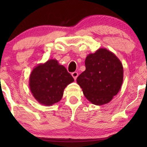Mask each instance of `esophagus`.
Wrapping results in <instances>:
<instances>
[{
  "mask_svg": "<svg viewBox=\"0 0 147 147\" xmlns=\"http://www.w3.org/2000/svg\"><path fill=\"white\" fill-rule=\"evenodd\" d=\"M71 76H72V77L74 78V80H76V79H77L78 76V72H76V71H74L71 74Z\"/></svg>",
  "mask_w": 147,
  "mask_h": 147,
  "instance_id": "34e87169",
  "label": "esophagus"
}]
</instances>
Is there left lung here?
<instances>
[{"label":"left lung","mask_w":147,"mask_h":147,"mask_svg":"<svg viewBox=\"0 0 147 147\" xmlns=\"http://www.w3.org/2000/svg\"><path fill=\"white\" fill-rule=\"evenodd\" d=\"M86 70L77 78L85 97L93 104L101 106L111 101L123 82V66L109 50L100 48L85 60Z\"/></svg>","instance_id":"obj_1"}]
</instances>
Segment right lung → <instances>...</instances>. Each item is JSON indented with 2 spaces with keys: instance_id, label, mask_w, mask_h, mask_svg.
Listing matches in <instances>:
<instances>
[{
  "instance_id": "obj_1",
  "label": "right lung",
  "mask_w": 147,
  "mask_h": 147,
  "mask_svg": "<svg viewBox=\"0 0 147 147\" xmlns=\"http://www.w3.org/2000/svg\"><path fill=\"white\" fill-rule=\"evenodd\" d=\"M74 81L63 65L49 59L34 67L29 77V88L35 99L44 106L61 100L66 86Z\"/></svg>"
}]
</instances>
